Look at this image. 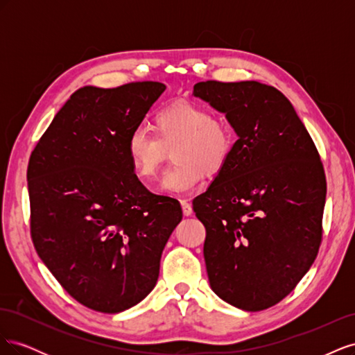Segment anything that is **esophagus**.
<instances>
[{"instance_id":"1","label":"esophagus","mask_w":355,"mask_h":355,"mask_svg":"<svg viewBox=\"0 0 355 355\" xmlns=\"http://www.w3.org/2000/svg\"><path fill=\"white\" fill-rule=\"evenodd\" d=\"M180 206H182V211H184L185 216H191L192 214V206L187 201V200H182L180 201Z\"/></svg>"}]
</instances>
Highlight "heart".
<instances>
[{
  "mask_svg": "<svg viewBox=\"0 0 355 355\" xmlns=\"http://www.w3.org/2000/svg\"><path fill=\"white\" fill-rule=\"evenodd\" d=\"M154 132L133 128L125 151L136 176L151 180L173 149L175 166L161 179V189L168 194H185L196 189L204 176L222 173L237 142L228 121L192 102H176L159 110L154 116Z\"/></svg>",
  "mask_w": 355,
  "mask_h": 355,
  "instance_id": "1",
  "label": "heart"
}]
</instances>
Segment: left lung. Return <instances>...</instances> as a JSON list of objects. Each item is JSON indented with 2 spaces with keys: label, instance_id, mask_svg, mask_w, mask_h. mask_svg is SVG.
<instances>
[{
  "label": "left lung",
  "instance_id": "obj_1",
  "mask_svg": "<svg viewBox=\"0 0 355 355\" xmlns=\"http://www.w3.org/2000/svg\"><path fill=\"white\" fill-rule=\"evenodd\" d=\"M194 96L239 135L228 166L192 201L206 228L210 287L225 302L262 311L314 263L323 235L326 175L292 103L257 81H201Z\"/></svg>",
  "mask_w": 355,
  "mask_h": 355
}]
</instances>
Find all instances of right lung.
Here are the masks:
<instances>
[{
    "mask_svg": "<svg viewBox=\"0 0 355 355\" xmlns=\"http://www.w3.org/2000/svg\"><path fill=\"white\" fill-rule=\"evenodd\" d=\"M163 83L75 92L28 164L31 237L41 261L84 306L116 314L155 287L161 253L182 220L178 200L149 192L125 144Z\"/></svg>",
    "mask_w": 355,
    "mask_h": 355,
    "instance_id": "right-lung-1",
    "label": "right lung"
}]
</instances>
